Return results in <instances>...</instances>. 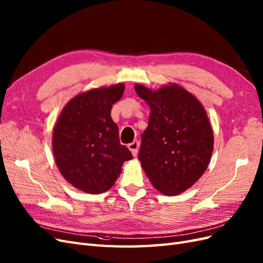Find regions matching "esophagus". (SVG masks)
Returning a JSON list of instances; mask_svg holds the SVG:
<instances>
[{
	"mask_svg": "<svg viewBox=\"0 0 263 263\" xmlns=\"http://www.w3.org/2000/svg\"><path fill=\"white\" fill-rule=\"evenodd\" d=\"M140 146V142L138 140H134L132 144L128 145V149L130 150V153L134 157H136L138 155V149Z\"/></svg>",
	"mask_w": 263,
	"mask_h": 263,
	"instance_id": "34e87169",
	"label": "esophagus"
}]
</instances>
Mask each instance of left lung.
<instances>
[{
	"label": "left lung",
	"mask_w": 263,
	"mask_h": 263,
	"mask_svg": "<svg viewBox=\"0 0 263 263\" xmlns=\"http://www.w3.org/2000/svg\"><path fill=\"white\" fill-rule=\"evenodd\" d=\"M135 91L150 107L138 159L147 178L164 195L190 189L206 171L214 135L202 103L177 83L157 90L136 84Z\"/></svg>",
	"instance_id": "obj_1"
}]
</instances>
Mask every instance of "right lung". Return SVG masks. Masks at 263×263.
<instances>
[{
	"label": "right lung",
	"mask_w": 263,
	"mask_h": 263,
	"mask_svg": "<svg viewBox=\"0 0 263 263\" xmlns=\"http://www.w3.org/2000/svg\"><path fill=\"white\" fill-rule=\"evenodd\" d=\"M124 90V83H117L79 93L62 108L53 127L55 164L71 185L85 193L106 192L123 163L133 158L119 142L118 127L110 117Z\"/></svg>",
	"instance_id": "obj_1"
}]
</instances>
